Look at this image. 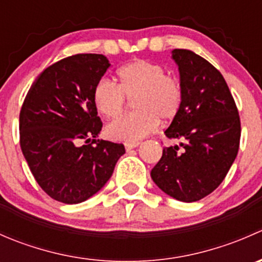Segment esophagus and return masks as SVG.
Here are the masks:
<instances>
[{"label":"esophagus","instance_id":"34e87169","mask_svg":"<svg viewBox=\"0 0 262 262\" xmlns=\"http://www.w3.org/2000/svg\"><path fill=\"white\" fill-rule=\"evenodd\" d=\"M139 144H141V143H139V142H137V141H129V142H125V143H124V146H125L126 150H130V149H133V148L138 147Z\"/></svg>","mask_w":262,"mask_h":262}]
</instances>
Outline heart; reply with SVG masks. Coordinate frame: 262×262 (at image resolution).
<instances>
[{
	"label": "heart",
	"mask_w": 262,
	"mask_h": 262,
	"mask_svg": "<svg viewBox=\"0 0 262 262\" xmlns=\"http://www.w3.org/2000/svg\"><path fill=\"white\" fill-rule=\"evenodd\" d=\"M119 84L102 78L94 89V102L105 118H116L124 112L126 97L134 99L133 114L120 116L107 125L110 138L137 141L152 133L160 120L170 121L180 113L184 89L175 76L166 75L165 67L146 59H137L118 71Z\"/></svg>",
	"instance_id": "b5f03b06"
}]
</instances>
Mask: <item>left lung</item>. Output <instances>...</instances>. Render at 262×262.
Listing matches in <instances>:
<instances>
[{
	"label": "left lung",
	"instance_id": "1",
	"mask_svg": "<svg viewBox=\"0 0 262 262\" xmlns=\"http://www.w3.org/2000/svg\"><path fill=\"white\" fill-rule=\"evenodd\" d=\"M172 59L184 100L165 134L181 143L163 148L150 178L173 199L192 203L213 192L228 173L238 153L241 121L227 82L214 66L187 49H173Z\"/></svg>",
	"mask_w": 262,
	"mask_h": 262
}]
</instances>
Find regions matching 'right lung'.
<instances>
[{"label": "right lung", "instance_id": "right-lung-1", "mask_svg": "<svg viewBox=\"0 0 262 262\" xmlns=\"http://www.w3.org/2000/svg\"><path fill=\"white\" fill-rule=\"evenodd\" d=\"M109 67L102 54L71 55L46 68L24 100L21 150L39 186L57 202L78 204L96 194L125 153L121 143L96 139L102 121L94 89Z\"/></svg>", "mask_w": 262, "mask_h": 262}]
</instances>
